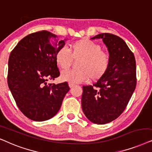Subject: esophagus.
Segmentation results:
<instances>
[{
  "instance_id": "1",
  "label": "esophagus",
  "mask_w": 152,
  "mask_h": 152,
  "mask_svg": "<svg viewBox=\"0 0 152 152\" xmlns=\"http://www.w3.org/2000/svg\"><path fill=\"white\" fill-rule=\"evenodd\" d=\"M74 86H75V84H74V83H69V88H73V87H74Z\"/></svg>"
}]
</instances>
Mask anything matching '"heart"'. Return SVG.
Instances as JSON below:
<instances>
[{"label":"heart","instance_id":"obj_1","mask_svg":"<svg viewBox=\"0 0 152 152\" xmlns=\"http://www.w3.org/2000/svg\"><path fill=\"white\" fill-rule=\"evenodd\" d=\"M69 50L62 47L56 53V63L61 69L69 67L72 58H80L77 62L78 69L65 70L61 73L60 77L64 81L79 83L90 78L96 81L106 74L110 65V56L102 50L99 44L88 39H81L72 42Z\"/></svg>","mask_w":152,"mask_h":152}]
</instances>
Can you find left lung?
I'll return each mask as SVG.
<instances>
[{
	"label": "left lung",
	"instance_id": "left-lung-1",
	"mask_svg": "<svg viewBox=\"0 0 152 152\" xmlns=\"http://www.w3.org/2000/svg\"><path fill=\"white\" fill-rule=\"evenodd\" d=\"M95 39H102L108 48L110 65L93 86L83 87L82 109L90 122L105 124L120 116L131 99L136 86V63L122 38L102 33L91 38Z\"/></svg>",
	"mask_w": 152,
	"mask_h": 152
}]
</instances>
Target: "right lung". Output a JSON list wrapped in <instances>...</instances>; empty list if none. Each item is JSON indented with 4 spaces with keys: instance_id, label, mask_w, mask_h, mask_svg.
I'll use <instances>...</instances> for the list:
<instances>
[{
    "instance_id": "right-lung-1",
    "label": "right lung",
    "mask_w": 152,
    "mask_h": 152,
    "mask_svg": "<svg viewBox=\"0 0 152 152\" xmlns=\"http://www.w3.org/2000/svg\"><path fill=\"white\" fill-rule=\"evenodd\" d=\"M66 39L42 30L23 38L10 55L7 83L20 110L42 122L55 116L69 90L67 82L48 84L60 76L56 53Z\"/></svg>"
}]
</instances>
